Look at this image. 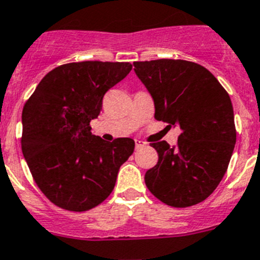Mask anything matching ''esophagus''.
<instances>
[{"instance_id": "1", "label": "esophagus", "mask_w": 260, "mask_h": 260, "mask_svg": "<svg viewBox=\"0 0 260 260\" xmlns=\"http://www.w3.org/2000/svg\"><path fill=\"white\" fill-rule=\"evenodd\" d=\"M135 143H136V148H137V150H138V148L145 147V146H146V143L143 142V141H140V140H136Z\"/></svg>"}]
</instances>
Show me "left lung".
<instances>
[{
  "label": "left lung",
  "mask_w": 260,
  "mask_h": 260,
  "mask_svg": "<svg viewBox=\"0 0 260 260\" xmlns=\"http://www.w3.org/2000/svg\"><path fill=\"white\" fill-rule=\"evenodd\" d=\"M152 96L155 118L181 129L176 147L152 143L158 161L146 171L148 190L171 207L197 205L222 180L236 142L231 99L203 66L183 59L133 62Z\"/></svg>",
  "instance_id": "1"
}]
</instances>
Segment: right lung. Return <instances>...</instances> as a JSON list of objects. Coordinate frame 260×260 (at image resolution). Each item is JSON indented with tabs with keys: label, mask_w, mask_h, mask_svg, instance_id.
I'll list each match as a JSON object with an SVG mask.
<instances>
[{
	"label": "right lung",
	"mask_w": 260,
	"mask_h": 260,
	"mask_svg": "<svg viewBox=\"0 0 260 260\" xmlns=\"http://www.w3.org/2000/svg\"><path fill=\"white\" fill-rule=\"evenodd\" d=\"M132 70L128 62L67 63L45 75L22 109L21 150L45 197L75 212L91 210L114 189L132 138L113 142L91 133L105 92Z\"/></svg>",
	"instance_id": "obj_1"
}]
</instances>
